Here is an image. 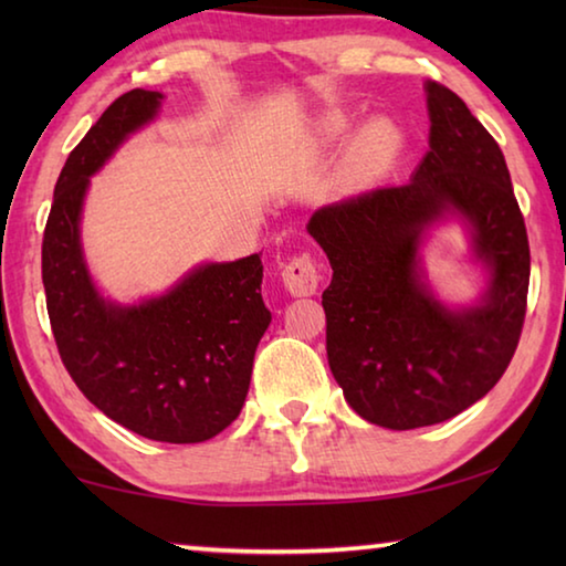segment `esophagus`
Instances as JSON below:
<instances>
[{
    "instance_id": "34e87169",
    "label": "esophagus",
    "mask_w": 566,
    "mask_h": 566,
    "mask_svg": "<svg viewBox=\"0 0 566 566\" xmlns=\"http://www.w3.org/2000/svg\"><path fill=\"white\" fill-rule=\"evenodd\" d=\"M284 290L292 296H312L319 286V274L310 254H296L282 270Z\"/></svg>"
}]
</instances>
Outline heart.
Here are the masks:
<instances>
[{"mask_svg":"<svg viewBox=\"0 0 566 566\" xmlns=\"http://www.w3.org/2000/svg\"><path fill=\"white\" fill-rule=\"evenodd\" d=\"M349 129V117L342 112H327L319 122V132L324 139L337 142ZM399 149V129L395 122L385 117L369 119L364 127L354 134L349 147H347V161L354 171H361V175H369V171L385 169L391 157L397 155Z\"/></svg>","mask_w":566,"mask_h":566,"instance_id":"b5f03b06","label":"heart"}]
</instances>
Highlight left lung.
Returning a JSON list of instances; mask_svg holds the SVG:
<instances>
[{
	"instance_id": "1",
	"label": "left lung",
	"mask_w": 566,
	"mask_h": 566,
	"mask_svg": "<svg viewBox=\"0 0 566 566\" xmlns=\"http://www.w3.org/2000/svg\"><path fill=\"white\" fill-rule=\"evenodd\" d=\"M429 151L407 185L317 209L306 232L332 264L322 294L329 369L361 419L387 429L439 424L472 407L520 344L530 242L500 145L444 84L427 82ZM459 218L488 290L469 307L436 300L418 249Z\"/></svg>"
}]
</instances>
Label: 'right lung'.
Masks as SVG:
<instances>
[{"label":"right lung","mask_w":566,"mask_h":566,"mask_svg":"<svg viewBox=\"0 0 566 566\" xmlns=\"http://www.w3.org/2000/svg\"><path fill=\"white\" fill-rule=\"evenodd\" d=\"M161 99L122 94L72 149L46 219L42 282L56 349L82 395L134 434L197 444L239 417L272 322L260 254L199 264L165 294L119 304L99 294L80 234L90 177L157 117Z\"/></svg>","instance_id":"right-lung-1"}]
</instances>
